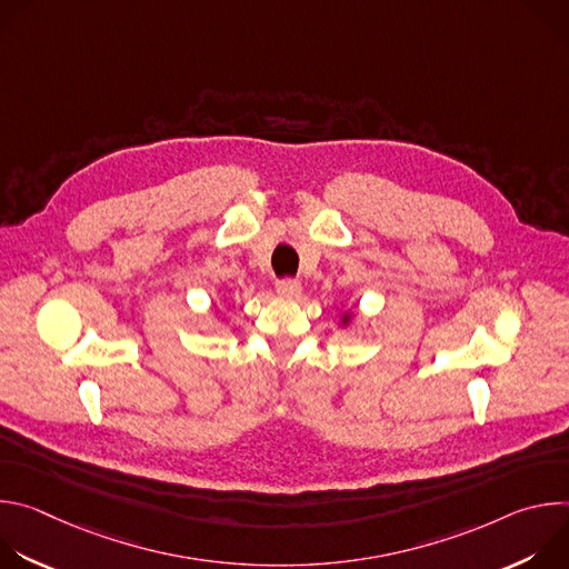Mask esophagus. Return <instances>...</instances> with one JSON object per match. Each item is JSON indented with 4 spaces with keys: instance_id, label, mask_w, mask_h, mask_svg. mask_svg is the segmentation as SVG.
I'll return each mask as SVG.
<instances>
[{
    "instance_id": "34e87169",
    "label": "esophagus",
    "mask_w": 569,
    "mask_h": 569,
    "mask_svg": "<svg viewBox=\"0 0 569 569\" xmlns=\"http://www.w3.org/2000/svg\"><path fill=\"white\" fill-rule=\"evenodd\" d=\"M277 292L283 297H299L301 295V283L297 279H281L277 283Z\"/></svg>"
}]
</instances>
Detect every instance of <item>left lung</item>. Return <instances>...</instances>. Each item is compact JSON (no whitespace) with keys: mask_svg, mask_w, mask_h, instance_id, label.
Returning a JSON list of instances; mask_svg holds the SVG:
<instances>
[{"mask_svg":"<svg viewBox=\"0 0 569 569\" xmlns=\"http://www.w3.org/2000/svg\"><path fill=\"white\" fill-rule=\"evenodd\" d=\"M349 321H351V312H345V315H342V327H347Z\"/></svg>","mask_w":569,"mask_h":569,"instance_id":"8db88e82","label":"left lung"}]
</instances>
